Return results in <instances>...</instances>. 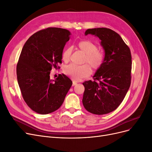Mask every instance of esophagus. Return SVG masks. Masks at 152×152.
I'll return each mask as SVG.
<instances>
[{
    "instance_id": "34e87169",
    "label": "esophagus",
    "mask_w": 152,
    "mask_h": 152,
    "mask_svg": "<svg viewBox=\"0 0 152 152\" xmlns=\"http://www.w3.org/2000/svg\"><path fill=\"white\" fill-rule=\"evenodd\" d=\"M76 84H77V82H76V81H75V80H73V83H72V86H75Z\"/></svg>"
}]
</instances>
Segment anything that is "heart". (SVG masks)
<instances>
[{
  "instance_id": "b5f03b06",
  "label": "heart",
  "mask_w": 152,
  "mask_h": 152,
  "mask_svg": "<svg viewBox=\"0 0 152 152\" xmlns=\"http://www.w3.org/2000/svg\"><path fill=\"white\" fill-rule=\"evenodd\" d=\"M78 47L86 54L84 63H88L94 70H99L103 66L104 61V54L102 50L98 49L97 45L95 44L89 40H81L78 43ZM72 52V48L71 47H68L63 50L62 59L64 61H69ZM89 66L87 64L82 65L70 64L64 68L63 71L73 80L79 81L91 75V69Z\"/></svg>"
}]
</instances>
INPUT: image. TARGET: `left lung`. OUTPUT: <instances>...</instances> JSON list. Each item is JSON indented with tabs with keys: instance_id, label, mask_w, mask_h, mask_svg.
Masks as SVG:
<instances>
[{
	"instance_id": "1",
	"label": "left lung",
	"mask_w": 152,
	"mask_h": 152,
	"mask_svg": "<svg viewBox=\"0 0 152 152\" xmlns=\"http://www.w3.org/2000/svg\"><path fill=\"white\" fill-rule=\"evenodd\" d=\"M97 36L104 50V61L96 71L94 80L82 83V99L89 112L103 115L116 110L122 102L131 82L132 57L129 48L117 32L107 28L88 29L85 35Z\"/></svg>"
}]
</instances>
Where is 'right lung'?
Listing matches in <instances>:
<instances>
[{
    "label": "right lung",
    "mask_w": 152,
    "mask_h": 152,
    "mask_svg": "<svg viewBox=\"0 0 152 152\" xmlns=\"http://www.w3.org/2000/svg\"><path fill=\"white\" fill-rule=\"evenodd\" d=\"M70 35L66 29L49 27L32 35L22 49L16 67L18 82L25 103L36 113L57 110L72 85L64 74L55 80L50 79L52 69L59 68Z\"/></svg>",
    "instance_id": "right-lung-1"
}]
</instances>
